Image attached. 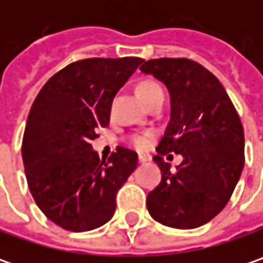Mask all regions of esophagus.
I'll return each instance as SVG.
<instances>
[{
    "instance_id": "esophagus-1",
    "label": "esophagus",
    "mask_w": 263,
    "mask_h": 263,
    "mask_svg": "<svg viewBox=\"0 0 263 263\" xmlns=\"http://www.w3.org/2000/svg\"><path fill=\"white\" fill-rule=\"evenodd\" d=\"M147 161H151V157H149V155H143V154L139 155V162H140V164H145Z\"/></svg>"
}]
</instances>
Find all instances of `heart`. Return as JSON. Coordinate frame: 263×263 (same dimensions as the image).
<instances>
[{"label":"heart","mask_w":263,"mask_h":263,"mask_svg":"<svg viewBox=\"0 0 263 263\" xmlns=\"http://www.w3.org/2000/svg\"><path fill=\"white\" fill-rule=\"evenodd\" d=\"M161 87L158 86L157 83H152V82H146V83H142L140 87H139V92H140V95L142 98L145 99L149 95H152L154 92H157L159 90ZM133 143H135V146L139 147V149H145L147 146V143H149V139L147 136H135L133 137Z\"/></svg>","instance_id":"obj_1"}]
</instances>
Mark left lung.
<instances>
[{"instance_id":"1","label":"left lung","mask_w":263,"mask_h":263,"mask_svg":"<svg viewBox=\"0 0 263 263\" xmlns=\"http://www.w3.org/2000/svg\"><path fill=\"white\" fill-rule=\"evenodd\" d=\"M140 71L164 83L170 93V121L154 157L161 183L147 195V211L167 227H200L224 209L241 176L240 117L219 80L196 61L149 60ZM168 152L183 157L176 170L162 159Z\"/></svg>"}]
</instances>
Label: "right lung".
<instances>
[{"mask_svg":"<svg viewBox=\"0 0 263 263\" xmlns=\"http://www.w3.org/2000/svg\"><path fill=\"white\" fill-rule=\"evenodd\" d=\"M143 63L137 57L89 58L51 77L26 123L22 155L36 205L74 233L108 222L116 196L137 167V154L118 147L108 162L90 145L109 124L112 99Z\"/></svg>","mask_w":263,"mask_h":263,"instance_id":"add662e5","label":"right lung"}]
</instances>
